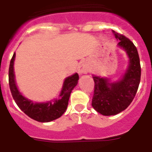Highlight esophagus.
I'll use <instances>...</instances> for the list:
<instances>
[{
    "label": "esophagus",
    "instance_id": "obj_1",
    "mask_svg": "<svg viewBox=\"0 0 152 152\" xmlns=\"http://www.w3.org/2000/svg\"><path fill=\"white\" fill-rule=\"evenodd\" d=\"M89 72V67L86 62L80 63L77 68V72L79 75H83V74H87Z\"/></svg>",
    "mask_w": 152,
    "mask_h": 152
}]
</instances>
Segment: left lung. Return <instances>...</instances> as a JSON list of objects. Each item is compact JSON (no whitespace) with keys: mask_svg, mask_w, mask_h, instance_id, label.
Instances as JSON below:
<instances>
[{"mask_svg":"<svg viewBox=\"0 0 152 152\" xmlns=\"http://www.w3.org/2000/svg\"><path fill=\"white\" fill-rule=\"evenodd\" d=\"M113 31L118 41L117 47L128 57L124 75L116 80L93 75L94 94L92 107L103 116H113L125 110L133 100L139 88L141 77L140 60L136 47L126 36Z\"/></svg>","mask_w":152,"mask_h":152,"instance_id":"obj_1","label":"left lung"}]
</instances>
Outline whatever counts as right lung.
Wrapping results in <instances>:
<instances>
[{
    "label": "right lung",
    "mask_w": 152,
    "mask_h": 152,
    "mask_svg": "<svg viewBox=\"0 0 152 152\" xmlns=\"http://www.w3.org/2000/svg\"><path fill=\"white\" fill-rule=\"evenodd\" d=\"M15 57L16 53H14L9 68V85L13 100L19 108L31 119L40 123H49L61 117L68 107L71 93L78 82L77 73L64 79L58 97L46 102H35L24 96L17 88L13 67Z\"/></svg>",
    "instance_id": "add662e5"
}]
</instances>
